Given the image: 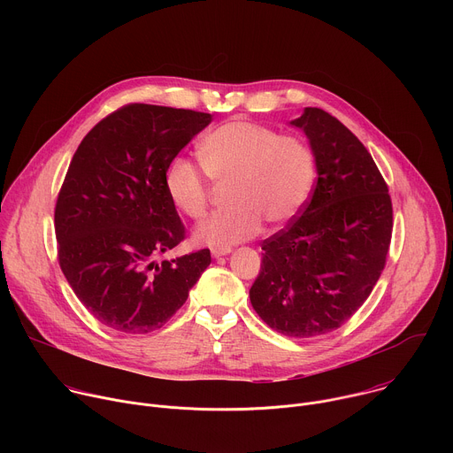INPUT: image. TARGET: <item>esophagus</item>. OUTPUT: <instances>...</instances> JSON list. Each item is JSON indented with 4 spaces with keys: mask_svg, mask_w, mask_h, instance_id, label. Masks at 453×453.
<instances>
[{
    "mask_svg": "<svg viewBox=\"0 0 453 453\" xmlns=\"http://www.w3.org/2000/svg\"><path fill=\"white\" fill-rule=\"evenodd\" d=\"M229 252H231L229 247H213V249H211L213 257H220V256H226V254H229Z\"/></svg>",
    "mask_w": 453,
    "mask_h": 453,
    "instance_id": "34e87169",
    "label": "esophagus"
}]
</instances>
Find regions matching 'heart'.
I'll list each match as a JSON object with an SVG mask.
<instances>
[{"instance_id":"heart-1","label":"heart","mask_w":453,"mask_h":453,"mask_svg":"<svg viewBox=\"0 0 453 453\" xmlns=\"http://www.w3.org/2000/svg\"><path fill=\"white\" fill-rule=\"evenodd\" d=\"M199 165L173 157L165 170V191L186 217L201 220L210 206L211 181L226 184L229 208L217 211L196 229V240L231 247L269 227L288 224L304 206L313 177L308 145L265 125L227 121L206 134L199 145Z\"/></svg>"}]
</instances>
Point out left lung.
I'll use <instances>...</instances> for the list:
<instances>
[{
    "label": "left lung",
    "instance_id": "left-lung-1",
    "mask_svg": "<svg viewBox=\"0 0 453 453\" xmlns=\"http://www.w3.org/2000/svg\"><path fill=\"white\" fill-rule=\"evenodd\" d=\"M315 157L317 180L299 217L264 240L249 290L267 325L296 339L341 328L372 292L393 234V203L367 149L330 112L306 107L292 121Z\"/></svg>",
    "mask_w": 453,
    "mask_h": 453
}]
</instances>
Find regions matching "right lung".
Returning <instances> with one entry per match:
<instances>
[{
	"label": "right lung",
	"mask_w": 453,
	"mask_h": 453,
	"mask_svg": "<svg viewBox=\"0 0 453 453\" xmlns=\"http://www.w3.org/2000/svg\"><path fill=\"white\" fill-rule=\"evenodd\" d=\"M211 114L127 104L79 145L55 204L58 265L89 313L121 334L159 330L211 264L210 249L156 264L186 229L165 170Z\"/></svg>",
	"instance_id": "add662e5"
}]
</instances>
